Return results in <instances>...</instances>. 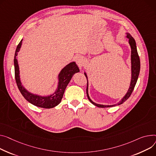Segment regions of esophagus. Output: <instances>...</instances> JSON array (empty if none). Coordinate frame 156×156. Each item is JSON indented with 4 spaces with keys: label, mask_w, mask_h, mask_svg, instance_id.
I'll list each match as a JSON object with an SVG mask.
<instances>
[{
    "label": "esophagus",
    "mask_w": 156,
    "mask_h": 156,
    "mask_svg": "<svg viewBox=\"0 0 156 156\" xmlns=\"http://www.w3.org/2000/svg\"><path fill=\"white\" fill-rule=\"evenodd\" d=\"M75 61L80 68H81L83 66H84V59L83 58L82 56H78L76 57Z\"/></svg>",
    "instance_id": "34e87169"
}]
</instances>
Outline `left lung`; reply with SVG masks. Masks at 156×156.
I'll use <instances>...</instances> for the list:
<instances>
[{
	"mask_svg": "<svg viewBox=\"0 0 156 156\" xmlns=\"http://www.w3.org/2000/svg\"><path fill=\"white\" fill-rule=\"evenodd\" d=\"M127 37L129 39V43L130 44V48H131V80H130V83L129 88L128 89L127 92L125 95L121 100L118 102L116 104L114 105H101L98 104L95 102H93L91 98H90L89 94H88V76L86 73V72H84V74L87 79V95L88 100L90 101L94 105L100 107V108H106V107H115L117 105H119L122 104L123 102H125L130 96L132 93L134 89L135 86L136 85V83L139 75L140 73V58L137 53V46H136V41L133 38V37L129 33H126Z\"/></svg>",
	"mask_w": 156,
	"mask_h": 156,
	"instance_id": "8db88e82",
	"label": "left lung"
}]
</instances>
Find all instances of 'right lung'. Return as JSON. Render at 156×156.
<instances>
[{"label": "right lung", "instance_id": "1", "mask_svg": "<svg viewBox=\"0 0 156 156\" xmlns=\"http://www.w3.org/2000/svg\"><path fill=\"white\" fill-rule=\"evenodd\" d=\"M23 39L17 46L15 55H14V70H15V78L16 83L19 91L21 93L25 99L31 104L36 107L51 108L57 106L61 102L62 98L63 97L65 89L68 85L71 79L76 73L80 71V69L75 61H73L66 65L59 73L58 76V87L55 91L53 94L46 96H42L29 91L23 85L20 78V71L17 61V54L20 51L23 44Z\"/></svg>", "mask_w": 156, "mask_h": 156}]
</instances>
